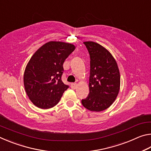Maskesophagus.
Segmentation results:
<instances>
[{
	"label": "esophagus",
	"instance_id": "obj_1",
	"mask_svg": "<svg viewBox=\"0 0 151 151\" xmlns=\"http://www.w3.org/2000/svg\"><path fill=\"white\" fill-rule=\"evenodd\" d=\"M76 86H77V84L75 83H72L70 84V87L73 89H75L76 88Z\"/></svg>",
	"mask_w": 151,
	"mask_h": 151
}]
</instances>
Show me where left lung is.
Segmentation results:
<instances>
[{"label": "left lung", "instance_id": "obj_1", "mask_svg": "<svg viewBox=\"0 0 151 151\" xmlns=\"http://www.w3.org/2000/svg\"><path fill=\"white\" fill-rule=\"evenodd\" d=\"M84 44L90 55V93L82 99V104L89 111L100 112L109 108L118 95L119 70L116 60L106 48L92 41Z\"/></svg>", "mask_w": 151, "mask_h": 151}]
</instances>
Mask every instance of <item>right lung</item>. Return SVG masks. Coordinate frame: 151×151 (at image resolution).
<instances>
[{"instance_id": "add662e5", "label": "right lung", "mask_w": 151, "mask_h": 151, "mask_svg": "<svg viewBox=\"0 0 151 151\" xmlns=\"http://www.w3.org/2000/svg\"><path fill=\"white\" fill-rule=\"evenodd\" d=\"M75 47L63 42L50 41L42 46L25 68L24 85L32 103L39 108L55 106L69 86L63 83V63Z\"/></svg>"}]
</instances>
